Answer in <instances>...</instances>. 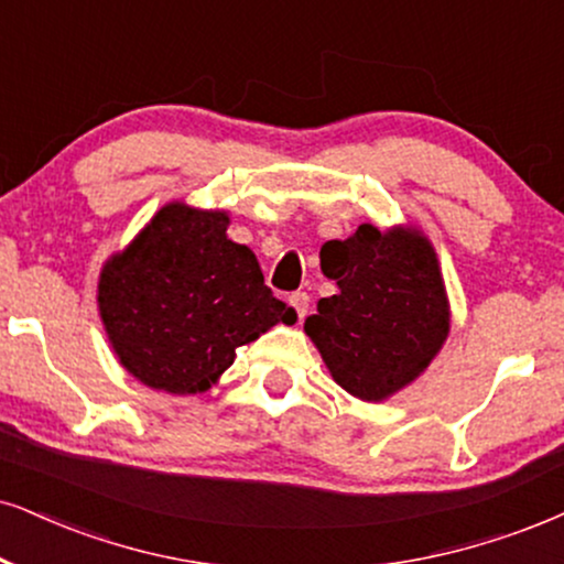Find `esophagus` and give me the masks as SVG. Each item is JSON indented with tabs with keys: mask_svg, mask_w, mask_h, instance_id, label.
<instances>
[{
	"mask_svg": "<svg viewBox=\"0 0 564 564\" xmlns=\"http://www.w3.org/2000/svg\"><path fill=\"white\" fill-rule=\"evenodd\" d=\"M290 305H293L295 308V314H297V318H305V314H308V305H311V295L308 293H301V290H297V293H293L290 295Z\"/></svg>",
	"mask_w": 564,
	"mask_h": 564,
	"instance_id": "obj_1",
	"label": "esophagus"
}]
</instances>
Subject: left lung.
Here are the masks:
<instances>
[{
  "label": "left lung",
  "mask_w": 564,
  "mask_h": 564,
  "mask_svg": "<svg viewBox=\"0 0 564 564\" xmlns=\"http://www.w3.org/2000/svg\"><path fill=\"white\" fill-rule=\"evenodd\" d=\"M322 271L339 293L322 297L303 329L332 379L366 402L419 379L449 335L442 269L426 235L360 225L347 240L326 242Z\"/></svg>",
  "instance_id": "8db88e82"
}]
</instances>
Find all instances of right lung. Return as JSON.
I'll list each match as a JSON object with an SVG mask.
<instances>
[{
  "label": "right lung",
  "mask_w": 564,
  "mask_h": 564,
  "mask_svg": "<svg viewBox=\"0 0 564 564\" xmlns=\"http://www.w3.org/2000/svg\"><path fill=\"white\" fill-rule=\"evenodd\" d=\"M227 212L175 200L104 263V329L120 364L145 387L206 392L240 345L297 318L263 284L253 250L227 238Z\"/></svg>",
  "instance_id": "right-lung-1"
}]
</instances>
